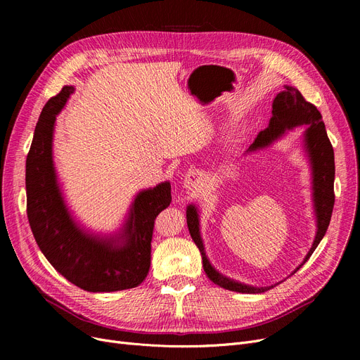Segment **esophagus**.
I'll use <instances>...</instances> for the list:
<instances>
[{"mask_svg":"<svg viewBox=\"0 0 360 360\" xmlns=\"http://www.w3.org/2000/svg\"><path fill=\"white\" fill-rule=\"evenodd\" d=\"M202 184H204V176H202V174L200 172V170H190V172L185 175L184 188H185L186 191L195 193V191L201 190Z\"/></svg>","mask_w":360,"mask_h":360,"instance_id":"1","label":"esophagus"}]
</instances>
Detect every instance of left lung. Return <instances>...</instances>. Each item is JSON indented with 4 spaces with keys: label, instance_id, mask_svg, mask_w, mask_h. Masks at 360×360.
<instances>
[{
    "label": "left lung",
    "instance_id": "1",
    "mask_svg": "<svg viewBox=\"0 0 360 360\" xmlns=\"http://www.w3.org/2000/svg\"><path fill=\"white\" fill-rule=\"evenodd\" d=\"M271 113L273 117L269 121V127L259 131L255 141L248 147L247 151H245V155L267 148L293 128L307 127L304 136H302V147H304V151L311 166L312 202L316 220V233L307 257L300 262V266H297L292 271V274H295L309 259V257L312 255V252L318 247V243L324 238L328 229L334 207V150L328 140L326 125L323 122V117H321L319 110L312 103L307 102L297 89L292 86H285V90L280 91L273 101ZM186 224L193 240L195 242L201 252L204 271L214 285L238 293H262L278 285V283H276L274 286L257 288L223 276L212 266L210 259L205 255L204 243L200 232V214L195 204L186 205Z\"/></svg>",
    "mask_w": 360,
    "mask_h": 360
}]
</instances>
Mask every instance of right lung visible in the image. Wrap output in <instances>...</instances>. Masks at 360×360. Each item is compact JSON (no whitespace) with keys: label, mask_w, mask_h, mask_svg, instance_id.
<instances>
[{"label":"right lung","mask_w":360,"mask_h":360,"mask_svg":"<svg viewBox=\"0 0 360 360\" xmlns=\"http://www.w3.org/2000/svg\"><path fill=\"white\" fill-rule=\"evenodd\" d=\"M71 93L74 87L64 86L51 98L34 128L26 159L30 229L51 266L72 285L93 293L137 288L148 274L155 219L172 201L170 184L137 193L117 233L86 231L68 209L53 165L55 121Z\"/></svg>","instance_id":"obj_1"}]
</instances>
